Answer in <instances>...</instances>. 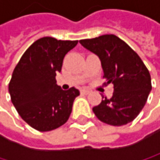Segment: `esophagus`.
Wrapping results in <instances>:
<instances>
[{
  "instance_id": "obj_1",
  "label": "esophagus",
  "mask_w": 160,
  "mask_h": 160,
  "mask_svg": "<svg viewBox=\"0 0 160 160\" xmlns=\"http://www.w3.org/2000/svg\"><path fill=\"white\" fill-rule=\"evenodd\" d=\"M80 92H81V93H83V94H89V93H90L91 92H90L89 90H85V89H82V90L80 91Z\"/></svg>"
}]
</instances>
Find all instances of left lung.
Listing matches in <instances>:
<instances>
[{"label":"left lung","mask_w":160,"mask_h":160,"mask_svg":"<svg viewBox=\"0 0 160 160\" xmlns=\"http://www.w3.org/2000/svg\"><path fill=\"white\" fill-rule=\"evenodd\" d=\"M80 43L96 54L102 65L107 84L114 85L110 99L92 108L104 123L122 126L132 122L142 111L149 92L151 77L139 55L125 42L113 34L81 40Z\"/></svg>","instance_id":"left-lung-1"}]
</instances>
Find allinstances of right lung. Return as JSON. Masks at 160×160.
<instances>
[{
	"label": "right lung",
	"mask_w": 160,
	"mask_h": 160,
	"mask_svg": "<svg viewBox=\"0 0 160 160\" xmlns=\"http://www.w3.org/2000/svg\"><path fill=\"white\" fill-rule=\"evenodd\" d=\"M78 41H57L44 37L33 42L20 58L9 83V93L16 111L30 127L49 132L65 124L80 91H64L55 76L65 55Z\"/></svg>",
	"instance_id": "add662e5"
}]
</instances>
